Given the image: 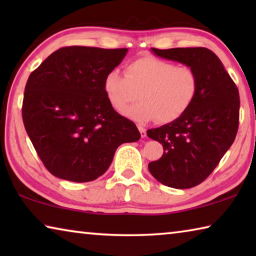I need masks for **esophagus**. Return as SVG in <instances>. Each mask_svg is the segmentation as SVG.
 <instances>
[{"mask_svg":"<svg viewBox=\"0 0 256 256\" xmlns=\"http://www.w3.org/2000/svg\"><path fill=\"white\" fill-rule=\"evenodd\" d=\"M138 131H140L141 138H146V130L144 126H141V125H138Z\"/></svg>","mask_w":256,"mask_h":256,"instance_id":"1","label":"esophagus"}]
</instances>
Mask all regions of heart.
Returning <instances> with one entry per match:
<instances>
[{
  "instance_id": "1",
  "label": "heart",
  "mask_w": 256,
  "mask_h": 256,
  "mask_svg": "<svg viewBox=\"0 0 256 256\" xmlns=\"http://www.w3.org/2000/svg\"><path fill=\"white\" fill-rule=\"evenodd\" d=\"M104 92L114 110L138 122L157 118L170 123L190 110L198 92V76L188 66L156 58L128 63L125 76L112 70L104 78ZM140 96L142 100L127 107Z\"/></svg>"
}]
</instances>
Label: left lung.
Segmentation results:
<instances>
[{"label":"left lung","instance_id":"left-lung-1","mask_svg":"<svg viewBox=\"0 0 256 256\" xmlns=\"http://www.w3.org/2000/svg\"><path fill=\"white\" fill-rule=\"evenodd\" d=\"M151 52L193 68L198 76V92L183 116L146 131L164 146L162 158L149 162V172L170 188H194L214 172L235 140L240 94L222 60L210 50L188 47Z\"/></svg>","mask_w":256,"mask_h":256}]
</instances>
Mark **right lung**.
<instances>
[{
    "mask_svg": "<svg viewBox=\"0 0 256 256\" xmlns=\"http://www.w3.org/2000/svg\"><path fill=\"white\" fill-rule=\"evenodd\" d=\"M128 48L70 46L50 54L24 88L22 120L50 174L84 183L98 178L125 142L141 138L104 92V78L120 66Z\"/></svg>",
    "mask_w": 256,
    "mask_h": 256,
    "instance_id": "obj_1",
    "label": "right lung"
}]
</instances>
